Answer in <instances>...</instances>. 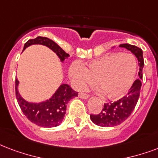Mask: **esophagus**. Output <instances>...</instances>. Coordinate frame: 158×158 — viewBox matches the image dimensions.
Segmentation results:
<instances>
[{
	"mask_svg": "<svg viewBox=\"0 0 158 158\" xmlns=\"http://www.w3.org/2000/svg\"><path fill=\"white\" fill-rule=\"evenodd\" d=\"M79 98H83V99H88L89 98V95L86 94H79Z\"/></svg>",
	"mask_w": 158,
	"mask_h": 158,
	"instance_id": "esophagus-1",
	"label": "esophagus"
}]
</instances>
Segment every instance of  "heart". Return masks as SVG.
I'll return each instance as SVG.
<instances>
[{
    "mask_svg": "<svg viewBox=\"0 0 158 158\" xmlns=\"http://www.w3.org/2000/svg\"><path fill=\"white\" fill-rule=\"evenodd\" d=\"M137 68V60L131 54L108 53L84 66L73 64L69 74L77 89H84L95 80L104 97L119 99L132 87Z\"/></svg>",
    "mask_w": 158,
    "mask_h": 158,
    "instance_id": "obj_1",
    "label": "heart"
}]
</instances>
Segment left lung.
<instances>
[{"instance_id":"1","label":"left lung","mask_w":158,"mask_h":158,"mask_svg":"<svg viewBox=\"0 0 158 158\" xmlns=\"http://www.w3.org/2000/svg\"><path fill=\"white\" fill-rule=\"evenodd\" d=\"M119 47L127 49L137 57L139 66V79L134 81L126 97H123L113 103H104L100 114L90 115L91 121L100 127H114L124 122L133 111L140 95L142 86L141 79H143V69L144 66L143 50L136 45L129 44H122Z\"/></svg>"}]
</instances>
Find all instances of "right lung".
<instances>
[{
  "label": "right lung",
  "mask_w": 158,
  "mask_h": 158,
  "mask_svg": "<svg viewBox=\"0 0 158 158\" xmlns=\"http://www.w3.org/2000/svg\"><path fill=\"white\" fill-rule=\"evenodd\" d=\"M33 44H41L48 47L56 54L60 61H64L69 57L52 40L38 36L35 39L30 40L24 45L23 50ZM19 81L15 79V96L23 114L35 124L44 127H57L62 123L66 113V107L70 99L78 96V92L71 89L67 84H62L55 94L49 99L40 103H31L21 97L18 90Z\"/></svg>",
  "instance_id": "right-lung-1"
}]
</instances>
